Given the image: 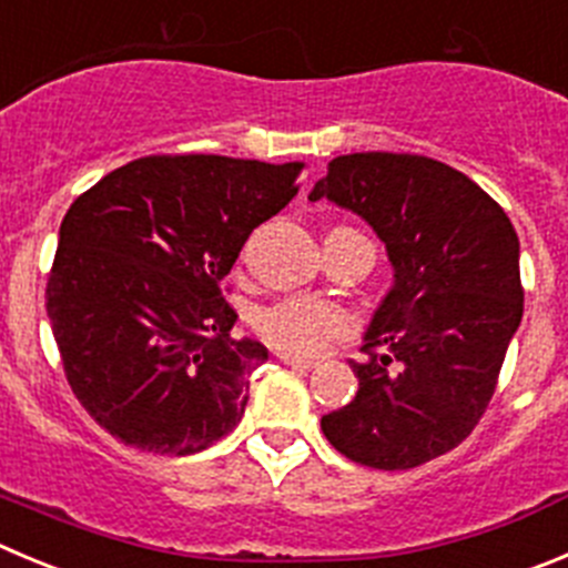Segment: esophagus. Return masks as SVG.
Returning <instances> with one entry per match:
<instances>
[{"mask_svg":"<svg viewBox=\"0 0 568 568\" xmlns=\"http://www.w3.org/2000/svg\"><path fill=\"white\" fill-rule=\"evenodd\" d=\"M280 362L288 364V367H294V369H314L316 367V362H311V358L288 356V353H280Z\"/></svg>","mask_w":568,"mask_h":568,"instance_id":"34e87169","label":"esophagus"}]
</instances>
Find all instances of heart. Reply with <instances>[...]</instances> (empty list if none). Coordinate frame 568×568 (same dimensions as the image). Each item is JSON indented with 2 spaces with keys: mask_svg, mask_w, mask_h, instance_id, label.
Returning a JSON list of instances; mask_svg holds the SVG:
<instances>
[{
  "mask_svg": "<svg viewBox=\"0 0 568 568\" xmlns=\"http://www.w3.org/2000/svg\"><path fill=\"white\" fill-rule=\"evenodd\" d=\"M356 327L347 308L316 296H283L254 314V331L266 344L288 356H320L327 344L349 336Z\"/></svg>",
  "mask_w": 568,
  "mask_h": 568,
  "instance_id": "obj_1",
  "label": "heart"
}]
</instances>
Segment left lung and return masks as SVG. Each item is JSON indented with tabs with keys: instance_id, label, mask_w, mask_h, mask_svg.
Wrapping results in <instances>:
<instances>
[{
	"instance_id": "8db88e82",
	"label": "left lung",
	"mask_w": 568,
	"mask_h": 568,
	"mask_svg": "<svg viewBox=\"0 0 568 568\" xmlns=\"http://www.w3.org/2000/svg\"><path fill=\"white\" fill-rule=\"evenodd\" d=\"M308 199L362 215L395 268L367 362H349L356 397L322 432L358 465L417 468L457 448L496 392L524 314L516 230L479 184L417 153L336 156Z\"/></svg>"
}]
</instances>
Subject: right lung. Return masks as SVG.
<instances>
[{
	"mask_svg": "<svg viewBox=\"0 0 568 568\" xmlns=\"http://www.w3.org/2000/svg\"><path fill=\"white\" fill-rule=\"evenodd\" d=\"M305 162L184 153L123 164L58 232L47 316L83 409L120 443L187 457L241 423L268 358L235 338L224 296L254 226L296 195Z\"/></svg>",
	"mask_w": 568,
	"mask_h": 568,
	"instance_id": "obj_1",
	"label": "right lung"
}]
</instances>
